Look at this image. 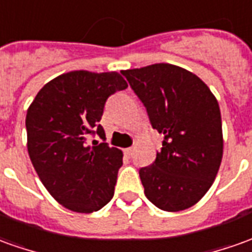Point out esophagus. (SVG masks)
Here are the masks:
<instances>
[{
  "instance_id": "34e87169",
  "label": "esophagus",
  "mask_w": 252,
  "mask_h": 252,
  "mask_svg": "<svg viewBox=\"0 0 252 252\" xmlns=\"http://www.w3.org/2000/svg\"><path fill=\"white\" fill-rule=\"evenodd\" d=\"M124 154H126V157H132V154H133V149H132V147H128V149L124 150Z\"/></svg>"
}]
</instances>
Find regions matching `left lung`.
I'll list each match as a JSON object with an SVG mask.
<instances>
[{
    "mask_svg": "<svg viewBox=\"0 0 252 252\" xmlns=\"http://www.w3.org/2000/svg\"><path fill=\"white\" fill-rule=\"evenodd\" d=\"M163 135L161 151L140 168L144 195L165 212H180L202 199L222 159L220 106L199 77L172 64L121 72Z\"/></svg>",
    "mask_w": 252,
    "mask_h": 252,
    "instance_id": "obj_1",
    "label": "left lung"
}]
</instances>
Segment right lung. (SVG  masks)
<instances>
[{
	"mask_svg": "<svg viewBox=\"0 0 252 252\" xmlns=\"http://www.w3.org/2000/svg\"><path fill=\"white\" fill-rule=\"evenodd\" d=\"M128 87L117 72L73 71L45 84L27 110V149L40 181L59 203L98 212L114 195L123 153L99 124L108 98ZM98 134L101 144L87 143Z\"/></svg>",
	"mask_w": 252,
	"mask_h": 252,
	"instance_id": "obj_1",
	"label": "right lung"
}]
</instances>
